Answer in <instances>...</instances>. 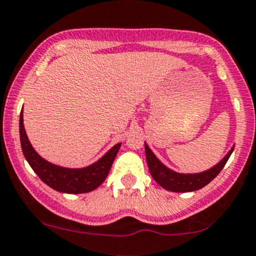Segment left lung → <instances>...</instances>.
<instances>
[{
	"label": "left lung",
	"instance_id": "1",
	"mask_svg": "<svg viewBox=\"0 0 256 256\" xmlns=\"http://www.w3.org/2000/svg\"><path fill=\"white\" fill-rule=\"evenodd\" d=\"M234 147H232L230 151L226 154L223 160L216 166L212 167L210 170L200 174H177V172L172 171L168 167L164 166L156 156L154 152L150 150L147 144H144V152H146V160L147 166H148L150 174L154 177V180L158 183L161 187L164 190H171V192H193V190H198L207 186L210 180L219 174V172L223 170L226 166V161L230 157L232 152H233Z\"/></svg>",
	"mask_w": 256,
	"mask_h": 256
}]
</instances>
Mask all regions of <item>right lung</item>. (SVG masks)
Instances as JSON below:
<instances>
[{"label": "right lung", "mask_w": 256, "mask_h": 256, "mask_svg": "<svg viewBox=\"0 0 256 256\" xmlns=\"http://www.w3.org/2000/svg\"><path fill=\"white\" fill-rule=\"evenodd\" d=\"M20 138L23 154L37 176L53 190L72 194L92 192L99 187L109 174L121 146V142L115 144L99 161L84 168H66L46 161L34 151L26 134L22 112L20 116Z\"/></svg>", "instance_id": "1"}]
</instances>
